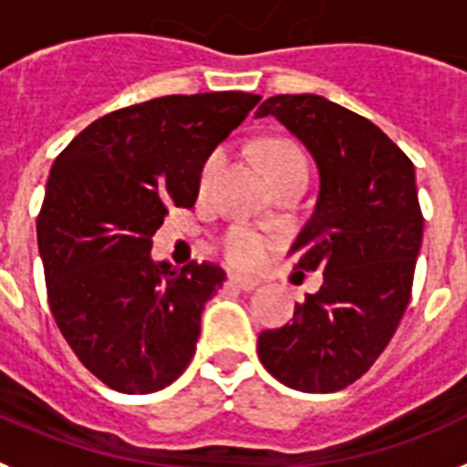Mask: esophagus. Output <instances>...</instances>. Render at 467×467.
I'll return each instance as SVG.
<instances>
[{"mask_svg":"<svg viewBox=\"0 0 467 467\" xmlns=\"http://www.w3.org/2000/svg\"><path fill=\"white\" fill-rule=\"evenodd\" d=\"M229 284L234 288H241V291H253V288L260 284L255 276H243V275H231L229 276Z\"/></svg>","mask_w":467,"mask_h":467,"instance_id":"esophagus-1","label":"esophagus"}]
</instances>
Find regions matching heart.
Returning <instances> with one entry per match:
<instances>
[{
    "mask_svg": "<svg viewBox=\"0 0 467 467\" xmlns=\"http://www.w3.org/2000/svg\"><path fill=\"white\" fill-rule=\"evenodd\" d=\"M288 160H306L300 155L298 150L291 148V145H269L265 150V161H267V169L276 167V164H284ZM219 161H222V150H212L207 160L202 161V169H200V191H205L210 186L212 173L217 171ZM219 248L224 253L226 260L236 267H257L260 262H265V257L269 255V250L275 248V236L267 234V231L255 229V226L248 224H234L231 229H226V234L219 241Z\"/></svg>",
    "mask_w": 467,
    "mask_h": 467,
    "instance_id": "1",
    "label": "heart"
}]
</instances>
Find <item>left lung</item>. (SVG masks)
<instances>
[{"mask_svg": "<svg viewBox=\"0 0 467 467\" xmlns=\"http://www.w3.org/2000/svg\"><path fill=\"white\" fill-rule=\"evenodd\" d=\"M255 117L279 119L317 161V205L291 255L296 269L325 272L288 325L262 331L257 356L286 387L341 391L381 356L410 300L422 245L415 167L369 119L319 95H275Z\"/></svg>", "mask_w": 467, "mask_h": 467, "instance_id": "1", "label": "left lung"}]
</instances>
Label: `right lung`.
Segmentation results:
<instances>
[{"instance_id": "1", "label": "right lung", "mask_w": 467, "mask_h": 467, "mask_svg": "<svg viewBox=\"0 0 467 467\" xmlns=\"http://www.w3.org/2000/svg\"><path fill=\"white\" fill-rule=\"evenodd\" d=\"M257 102L226 90L130 104L54 160L37 214L49 310L114 391H160L192 360L202 307L226 275L212 262H152V236L169 207L195 205L202 161Z\"/></svg>"}]
</instances>
